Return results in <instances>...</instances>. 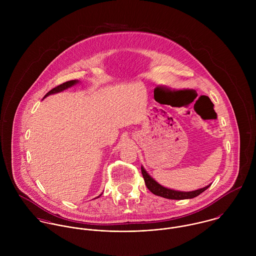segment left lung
Segmentation results:
<instances>
[{
  "mask_svg": "<svg viewBox=\"0 0 256 256\" xmlns=\"http://www.w3.org/2000/svg\"><path fill=\"white\" fill-rule=\"evenodd\" d=\"M141 170H142V174L144 178V180L146 183V186L148 189L154 193V195L166 198V199H172V200H182V199H191L194 198L198 195H200L202 192H204L207 188L210 187L211 184L197 189V190H193V191H178V190H174L170 188H166L162 185H160L158 182H156L148 172L144 168V166H141Z\"/></svg>",
  "mask_w": 256,
  "mask_h": 256,
  "instance_id": "1",
  "label": "left lung"
}]
</instances>
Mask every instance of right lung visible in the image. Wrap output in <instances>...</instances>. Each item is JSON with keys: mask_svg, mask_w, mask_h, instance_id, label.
Here are the masks:
<instances>
[{"mask_svg": "<svg viewBox=\"0 0 256 256\" xmlns=\"http://www.w3.org/2000/svg\"><path fill=\"white\" fill-rule=\"evenodd\" d=\"M80 82V80H69V82H64V84H60V86H56V88H52L50 92H48L47 94H46V96L43 98V100L45 98H47L48 96H51V94H58V92H63V90H68L69 88H72L74 86H76V84H78ZM100 194V195H102ZM98 196V197H100Z\"/></svg>", "mask_w": 256, "mask_h": 256, "instance_id": "add662e5", "label": "right lung"}]
</instances>
